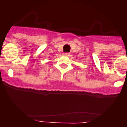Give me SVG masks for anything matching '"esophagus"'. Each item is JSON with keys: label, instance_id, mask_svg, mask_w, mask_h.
<instances>
[{"label": "esophagus", "instance_id": "obj_1", "mask_svg": "<svg viewBox=\"0 0 127 127\" xmlns=\"http://www.w3.org/2000/svg\"><path fill=\"white\" fill-rule=\"evenodd\" d=\"M64 55H66V56H69L70 55V53H65Z\"/></svg>", "mask_w": 127, "mask_h": 127}]
</instances>
